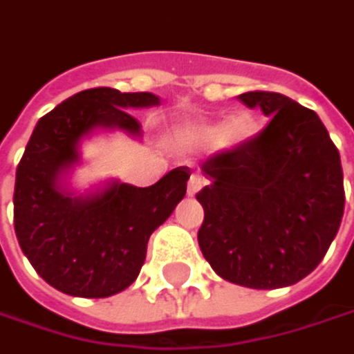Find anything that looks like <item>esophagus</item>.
Masks as SVG:
<instances>
[{"mask_svg": "<svg viewBox=\"0 0 354 354\" xmlns=\"http://www.w3.org/2000/svg\"><path fill=\"white\" fill-rule=\"evenodd\" d=\"M205 184H207L205 176H201L198 172H196V174H192L190 180H188V194H196V192H201Z\"/></svg>", "mask_w": 354, "mask_h": 354, "instance_id": "1", "label": "esophagus"}]
</instances>
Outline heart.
Returning <instances> with one entry per match:
<instances>
[{"instance_id": "b5f03b06", "label": "heart", "mask_w": 354, "mask_h": 354, "mask_svg": "<svg viewBox=\"0 0 354 354\" xmlns=\"http://www.w3.org/2000/svg\"><path fill=\"white\" fill-rule=\"evenodd\" d=\"M258 133V122L250 112H234L221 120H188L180 124L174 139L184 149H209L219 147L225 151L248 145Z\"/></svg>"}]
</instances>
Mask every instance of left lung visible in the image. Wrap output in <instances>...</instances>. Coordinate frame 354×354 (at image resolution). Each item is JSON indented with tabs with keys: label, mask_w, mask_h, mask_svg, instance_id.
Returning a JSON list of instances; mask_svg holds the SVG:
<instances>
[{
	"label": "left lung",
	"mask_w": 354,
	"mask_h": 354,
	"mask_svg": "<svg viewBox=\"0 0 354 354\" xmlns=\"http://www.w3.org/2000/svg\"><path fill=\"white\" fill-rule=\"evenodd\" d=\"M268 127L248 145L205 162L196 201L198 246L225 281L279 289L306 279L326 256L344 213L342 166L324 122L277 92L238 96Z\"/></svg>",
	"instance_id": "left-lung-1"
}]
</instances>
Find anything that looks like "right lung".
<instances>
[{"instance_id": "add662e5", "label": "right lung", "mask_w": 354, "mask_h": 354, "mask_svg": "<svg viewBox=\"0 0 354 354\" xmlns=\"http://www.w3.org/2000/svg\"><path fill=\"white\" fill-rule=\"evenodd\" d=\"M160 96L94 88L73 94L36 122L16 170L14 227L24 256L57 291L73 297H110L135 283L149 236L186 194L188 168L139 188L116 178L75 188L84 143L122 131L141 139L127 110L151 108Z\"/></svg>"}]
</instances>
